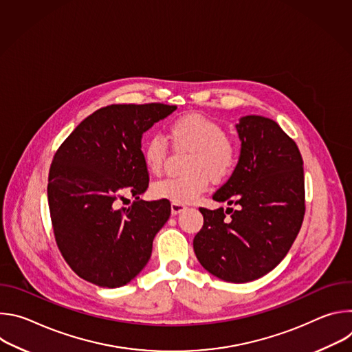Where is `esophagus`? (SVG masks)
<instances>
[{"instance_id":"esophagus-1","label":"esophagus","mask_w":352,"mask_h":352,"mask_svg":"<svg viewBox=\"0 0 352 352\" xmlns=\"http://www.w3.org/2000/svg\"><path fill=\"white\" fill-rule=\"evenodd\" d=\"M186 209L185 205H181V204H171V213L173 214H178L181 212H184Z\"/></svg>"}]
</instances>
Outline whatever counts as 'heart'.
I'll return each mask as SVG.
<instances>
[{"label": "heart", "instance_id": "1", "mask_svg": "<svg viewBox=\"0 0 352 352\" xmlns=\"http://www.w3.org/2000/svg\"><path fill=\"white\" fill-rule=\"evenodd\" d=\"M167 136L175 146L190 150L185 163L188 171L153 184L152 195L173 204H192L213 181H223L238 163V144L224 133L223 126L199 113H188L174 118L167 126ZM167 143L159 136H150L142 148L143 162L148 173L160 174L164 166Z\"/></svg>", "mask_w": 352, "mask_h": 352}]
</instances>
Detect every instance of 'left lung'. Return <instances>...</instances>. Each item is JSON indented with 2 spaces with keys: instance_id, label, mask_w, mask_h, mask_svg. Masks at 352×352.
<instances>
[{
  "instance_id": "1",
  "label": "left lung",
  "mask_w": 352,
  "mask_h": 352,
  "mask_svg": "<svg viewBox=\"0 0 352 352\" xmlns=\"http://www.w3.org/2000/svg\"><path fill=\"white\" fill-rule=\"evenodd\" d=\"M235 128L238 164L213 200L234 204L236 210L200 208L204 227L193 238V250L210 274L248 283L285 258L302 226L304 162L296 143L270 118L246 116Z\"/></svg>"
}]
</instances>
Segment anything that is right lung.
I'll return each mask as SVG.
<instances>
[{"mask_svg": "<svg viewBox=\"0 0 352 352\" xmlns=\"http://www.w3.org/2000/svg\"><path fill=\"white\" fill-rule=\"evenodd\" d=\"M177 106L111 104L85 118L57 150L47 196L58 249L69 267L98 287L133 280L152 256L171 214L168 200L139 199L148 186L142 135ZM129 191L137 200L118 210Z\"/></svg>", "mask_w": 352, "mask_h": 352, "instance_id": "add662e5", "label": "right lung"}]
</instances>
